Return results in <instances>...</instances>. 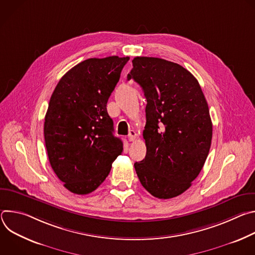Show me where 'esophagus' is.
I'll return each instance as SVG.
<instances>
[{"mask_svg": "<svg viewBox=\"0 0 255 255\" xmlns=\"http://www.w3.org/2000/svg\"><path fill=\"white\" fill-rule=\"evenodd\" d=\"M135 137H136V132L134 130H130L129 132V135H128V139L130 142L134 141L135 140Z\"/></svg>", "mask_w": 255, "mask_h": 255, "instance_id": "1", "label": "esophagus"}]
</instances>
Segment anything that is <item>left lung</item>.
Returning <instances> with one entry per match:
<instances>
[{
  "instance_id": "8db88e82",
  "label": "left lung",
  "mask_w": 255,
  "mask_h": 255,
  "mask_svg": "<svg viewBox=\"0 0 255 255\" xmlns=\"http://www.w3.org/2000/svg\"><path fill=\"white\" fill-rule=\"evenodd\" d=\"M127 79L143 90L147 105L143 138L146 155L134 163L143 188L158 199L186 192L209 154L213 126L197 79L181 65L137 56Z\"/></svg>"
}]
</instances>
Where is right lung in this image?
Wrapping results in <instances>:
<instances>
[{"instance_id":"1","label":"right lung","mask_w":255,"mask_h":255,"mask_svg":"<svg viewBox=\"0 0 255 255\" xmlns=\"http://www.w3.org/2000/svg\"><path fill=\"white\" fill-rule=\"evenodd\" d=\"M128 60V56L84 60L66 72L51 95L45 146L53 171L71 193L94 192L123 151L107 103Z\"/></svg>"}]
</instances>
